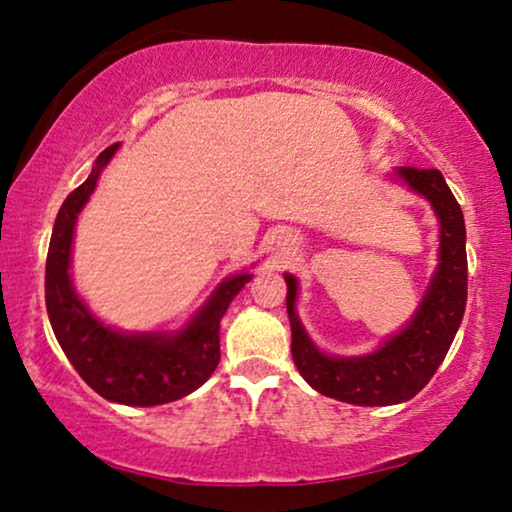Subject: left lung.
I'll return each instance as SVG.
<instances>
[{
	"label": "left lung",
	"mask_w": 512,
	"mask_h": 512,
	"mask_svg": "<svg viewBox=\"0 0 512 512\" xmlns=\"http://www.w3.org/2000/svg\"><path fill=\"white\" fill-rule=\"evenodd\" d=\"M396 177L424 195L440 219V263L403 331L366 356L319 352L296 314V277L284 275L293 363L319 394L354 405H394L419 394L443 363L466 310V226L457 198L438 170L398 167Z\"/></svg>",
	"instance_id": "obj_1"
}]
</instances>
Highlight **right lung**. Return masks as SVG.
Wrapping results in <instances>:
<instances>
[{
	"label": "right lung",
	"mask_w": 512,
	"mask_h": 512,
	"mask_svg": "<svg viewBox=\"0 0 512 512\" xmlns=\"http://www.w3.org/2000/svg\"><path fill=\"white\" fill-rule=\"evenodd\" d=\"M116 149L118 144L104 149L90 177L62 202L46 258V310L62 352L88 387L107 401L146 408L177 401L207 382L221 359V317L251 275L244 272L221 282L184 331L172 335L121 333L95 319L76 296L69 258L76 216Z\"/></svg>",
	"instance_id": "obj_1"
}]
</instances>
